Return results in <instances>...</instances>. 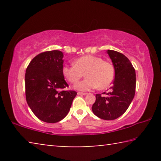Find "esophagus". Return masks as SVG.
Returning a JSON list of instances; mask_svg holds the SVG:
<instances>
[{"instance_id": "obj_1", "label": "esophagus", "mask_w": 161, "mask_h": 161, "mask_svg": "<svg viewBox=\"0 0 161 161\" xmlns=\"http://www.w3.org/2000/svg\"><path fill=\"white\" fill-rule=\"evenodd\" d=\"M77 94H78V95H86V93H84V92H77Z\"/></svg>"}]
</instances>
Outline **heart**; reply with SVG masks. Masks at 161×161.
Listing matches in <instances>:
<instances>
[{
  "instance_id": "b5f03b06",
  "label": "heart",
  "mask_w": 161,
  "mask_h": 161,
  "mask_svg": "<svg viewBox=\"0 0 161 161\" xmlns=\"http://www.w3.org/2000/svg\"><path fill=\"white\" fill-rule=\"evenodd\" d=\"M84 73L86 78L75 85L78 90L89 91L97 87L105 89L111 85L115 77L113 64L94 55L81 57L76 59L75 64L62 67V75L72 84L77 83Z\"/></svg>"
}]
</instances>
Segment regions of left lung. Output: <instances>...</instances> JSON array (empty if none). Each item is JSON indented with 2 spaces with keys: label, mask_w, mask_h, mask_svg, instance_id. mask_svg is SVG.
Segmentation results:
<instances>
[{
  "label": "left lung",
  "mask_w": 161,
  "mask_h": 161,
  "mask_svg": "<svg viewBox=\"0 0 161 161\" xmlns=\"http://www.w3.org/2000/svg\"><path fill=\"white\" fill-rule=\"evenodd\" d=\"M115 70V78L110 92L96 94L93 113L103 120H114L126 112L134 97L136 71L129 59L119 52L108 50Z\"/></svg>",
  "instance_id": "8db88e82"
}]
</instances>
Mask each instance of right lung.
<instances>
[{
  "label": "right lung",
  "mask_w": 161,
  "mask_h": 161,
  "mask_svg": "<svg viewBox=\"0 0 161 161\" xmlns=\"http://www.w3.org/2000/svg\"><path fill=\"white\" fill-rule=\"evenodd\" d=\"M63 53L59 50L42 53L32 59L26 69L27 103L38 119L57 123L69 113L75 91H64L69 86L62 75Z\"/></svg>",
  "instance_id": "obj_1"
}]
</instances>
